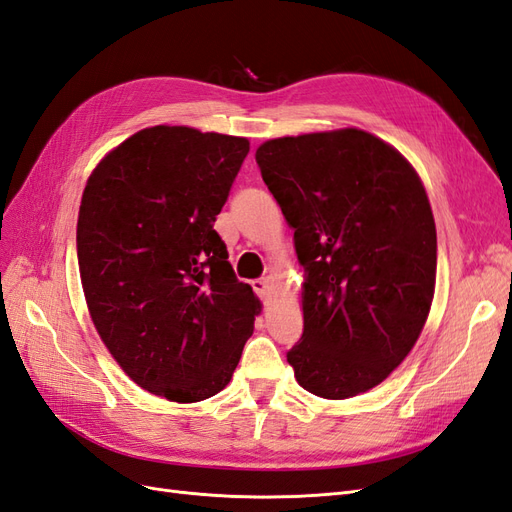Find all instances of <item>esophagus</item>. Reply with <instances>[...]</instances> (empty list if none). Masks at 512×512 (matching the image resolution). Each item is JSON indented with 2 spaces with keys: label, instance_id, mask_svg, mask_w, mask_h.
<instances>
[{
  "label": "esophagus",
  "instance_id": "esophagus-1",
  "mask_svg": "<svg viewBox=\"0 0 512 512\" xmlns=\"http://www.w3.org/2000/svg\"><path fill=\"white\" fill-rule=\"evenodd\" d=\"M252 288H254V292L258 294L262 301H267L271 297V284L267 280H254Z\"/></svg>",
  "mask_w": 512,
  "mask_h": 512
}]
</instances>
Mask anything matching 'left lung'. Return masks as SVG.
Listing matches in <instances>:
<instances>
[{
	"label": "left lung",
	"instance_id": "8db88e82",
	"mask_svg": "<svg viewBox=\"0 0 512 512\" xmlns=\"http://www.w3.org/2000/svg\"><path fill=\"white\" fill-rule=\"evenodd\" d=\"M305 269L303 335L286 359L305 391L348 399L380 384L421 335L436 288V222L416 170L356 128L256 149Z\"/></svg>",
	"mask_w": 512,
	"mask_h": 512
}]
</instances>
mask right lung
Here are the masks:
<instances>
[{
	"instance_id": "1",
	"label": "right lung",
	"mask_w": 512,
	"mask_h": 512,
	"mask_svg": "<svg viewBox=\"0 0 512 512\" xmlns=\"http://www.w3.org/2000/svg\"><path fill=\"white\" fill-rule=\"evenodd\" d=\"M247 151L239 136L147 128L83 192L76 256L91 320L138 386L179 404L224 389L260 312L213 228Z\"/></svg>"
}]
</instances>
